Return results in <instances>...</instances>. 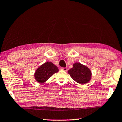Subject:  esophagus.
I'll return each instance as SVG.
<instances>
[{
	"label": "esophagus",
	"instance_id": "esophagus-1",
	"mask_svg": "<svg viewBox=\"0 0 122 122\" xmlns=\"http://www.w3.org/2000/svg\"><path fill=\"white\" fill-rule=\"evenodd\" d=\"M61 70H62V71H67L68 69H67V68H66V67H65V68L62 67V68H61Z\"/></svg>",
	"mask_w": 122,
	"mask_h": 122
}]
</instances>
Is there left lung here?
<instances>
[{"label":"left lung","instance_id":"obj_1","mask_svg":"<svg viewBox=\"0 0 122 122\" xmlns=\"http://www.w3.org/2000/svg\"><path fill=\"white\" fill-rule=\"evenodd\" d=\"M71 77L77 83L83 84L90 81L92 73L86 66L80 63H75L73 67L68 71Z\"/></svg>","mask_w":122,"mask_h":122}]
</instances>
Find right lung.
Returning <instances> with one entry per match:
<instances>
[{
	"instance_id": "add662e5",
	"label": "right lung",
	"mask_w": 122,
	"mask_h": 122,
	"mask_svg": "<svg viewBox=\"0 0 122 122\" xmlns=\"http://www.w3.org/2000/svg\"><path fill=\"white\" fill-rule=\"evenodd\" d=\"M58 71L56 66L51 62H47L37 69L34 74L35 78L39 83H44Z\"/></svg>"
}]
</instances>
